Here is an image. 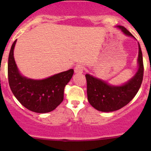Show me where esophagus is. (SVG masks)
Returning a JSON list of instances; mask_svg holds the SVG:
<instances>
[{
    "label": "esophagus",
    "instance_id": "esophagus-1",
    "mask_svg": "<svg viewBox=\"0 0 151 151\" xmlns=\"http://www.w3.org/2000/svg\"><path fill=\"white\" fill-rule=\"evenodd\" d=\"M83 70H84V66L81 64H77L74 67V71L77 74H81L83 72Z\"/></svg>",
    "mask_w": 151,
    "mask_h": 151
}]
</instances>
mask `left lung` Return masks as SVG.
<instances>
[{"label": "left lung", "instance_id": "left-lung-1", "mask_svg": "<svg viewBox=\"0 0 151 151\" xmlns=\"http://www.w3.org/2000/svg\"><path fill=\"white\" fill-rule=\"evenodd\" d=\"M126 36L133 35L123 26H118ZM137 72L130 80L121 86H113L106 82L85 74L87 81V95L89 103L93 107L101 112H113L129 104L136 96L140 88L143 79L144 66L142 53L139 44Z\"/></svg>", "mask_w": 151, "mask_h": 151}]
</instances>
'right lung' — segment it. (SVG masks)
<instances>
[{"instance_id":"obj_1","label":"right lung","mask_w":151,"mask_h":151,"mask_svg":"<svg viewBox=\"0 0 151 151\" xmlns=\"http://www.w3.org/2000/svg\"><path fill=\"white\" fill-rule=\"evenodd\" d=\"M17 40L11 47L8 60L9 84L17 99L25 108L38 113L54 110L63 100L65 86L72 77L74 70L36 80L21 75L14 58Z\"/></svg>"}]
</instances>
